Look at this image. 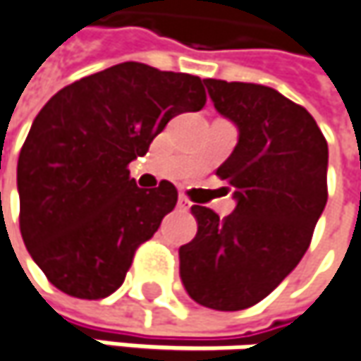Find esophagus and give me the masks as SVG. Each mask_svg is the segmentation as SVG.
<instances>
[{
  "label": "esophagus",
  "instance_id": "34e87169",
  "mask_svg": "<svg viewBox=\"0 0 361 361\" xmlns=\"http://www.w3.org/2000/svg\"><path fill=\"white\" fill-rule=\"evenodd\" d=\"M178 206H180L181 210H188V208L192 206V202H190V198H188L185 194H180V198H178Z\"/></svg>",
  "mask_w": 361,
  "mask_h": 361
}]
</instances>
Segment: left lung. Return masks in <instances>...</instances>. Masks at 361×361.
<instances>
[{
	"label": "left lung",
	"mask_w": 361,
	"mask_h": 361,
	"mask_svg": "<svg viewBox=\"0 0 361 361\" xmlns=\"http://www.w3.org/2000/svg\"><path fill=\"white\" fill-rule=\"evenodd\" d=\"M204 83L214 108L239 126L235 151L216 169L237 208L221 219L192 206L198 233L180 247V276L202 307L243 310L264 300L307 253L327 204V140L302 106L271 87Z\"/></svg>",
	"instance_id": "8db88e82"
}]
</instances>
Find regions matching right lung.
<instances>
[{
  "label": "right lung",
  "mask_w": 361,
  "mask_h": 361,
  "mask_svg": "<svg viewBox=\"0 0 361 361\" xmlns=\"http://www.w3.org/2000/svg\"><path fill=\"white\" fill-rule=\"evenodd\" d=\"M206 104L200 77L120 63L56 92L34 118L18 159L20 233L61 292L97 300L122 286L178 190H142L128 163L165 124Z\"/></svg>",
  "instance_id": "add662e5"
}]
</instances>
